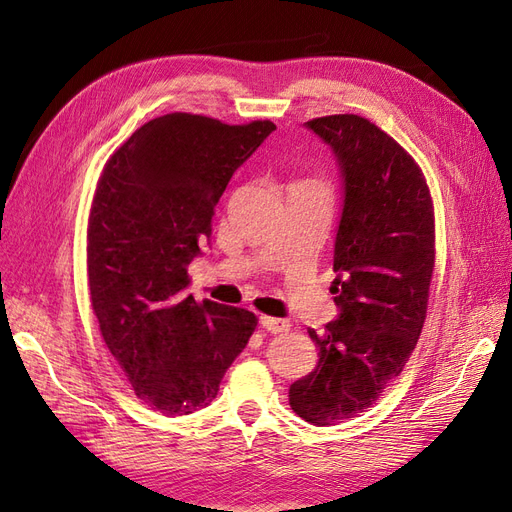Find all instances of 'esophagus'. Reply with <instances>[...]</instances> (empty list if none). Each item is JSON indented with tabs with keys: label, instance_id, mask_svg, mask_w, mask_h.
<instances>
[{
	"label": "esophagus",
	"instance_id": "obj_1",
	"mask_svg": "<svg viewBox=\"0 0 512 512\" xmlns=\"http://www.w3.org/2000/svg\"><path fill=\"white\" fill-rule=\"evenodd\" d=\"M260 324L262 329H267L269 333L277 335V333H286L290 329V322L284 318H271V316H260Z\"/></svg>",
	"mask_w": 512,
	"mask_h": 512
}]
</instances>
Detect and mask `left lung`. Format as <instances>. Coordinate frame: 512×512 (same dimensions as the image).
<instances>
[{
  "instance_id": "1",
  "label": "left lung",
  "mask_w": 512,
  "mask_h": 512,
  "mask_svg": "<svg viewBox=\"0 0 512 512\" xmlns=\"http://www.w3.org/2000/svg\"><path fill=\"white\" fill-rule=\"evenodd\" d=\"M327 143L342 179L333 282L339 314L309 329L318 363L290 384V408L307 423H342L376 404L421 335L436 258L433 209L421 168L359 115L305 123Z\"/></svg>"
}]
</instances>
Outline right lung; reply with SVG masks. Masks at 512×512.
I'll return each instance as SVG.
<instances>
[{
  "label": "right lung",
  "mask_w": 512,
  "mask_h": 512,
  "mask_svg": "<svg viewBox=\"0 0 512 512\" xmlns=\"http://www.w3.org/2000/svg\"><path fill=\"white\" fill-rule=\"evenodd\" d=\"M275 130L170 113L151 119L106 162L87 228L91 305L138 399L166 416L209 406L256 316L188 288L235 170Z\"/></svg>",
  "instance_id": "add662e5"
}]
</instances>
